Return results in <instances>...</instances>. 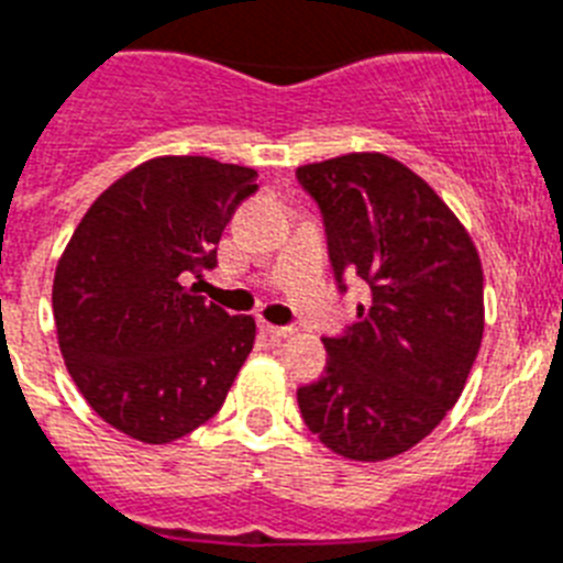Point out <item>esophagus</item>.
Wrapping results in <instances>:
<instances>
[{
    "instance_id": "1",
    "label": "esophagus",
    "mask_w": 563,
    "mask_h": 563,
    "mask_svg": "<svg viewBox=\"0 0 563 563\" xmlns=\"http://www.w3.org/2000/svg\"><path fill=\"white\" fill-rule=\"evenodd\" d=\"M260 329H263L266 334H272V338H277V340L291 338V334H295V329H291V325H274V323H266V320L260 323Z\"/></svg>"
}]
</instances>
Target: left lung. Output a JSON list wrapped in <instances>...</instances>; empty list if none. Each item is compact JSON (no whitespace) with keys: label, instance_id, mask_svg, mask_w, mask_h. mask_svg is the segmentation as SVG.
Returning a JSON list of instances; mask_svg holds the SVG:
<instances>
[{"label":"left lung","instance_id":"1","mask_svg":"<svg viewBox=\"0 0 563 563\" xmlns=\"http://www.w3.org/2000/svg\"><path fill=\"white\" fill-rule=\"evenodd\" d=\"M323 217L338 289L361 277L357 323L323 338L320 380L297 389L306 427L352 461L423 441L464 391L484 338V272L470 234L415 172L386 154L297 168Z\"/></svg>","mask_w":563,"mask_h":563}]
</instances>
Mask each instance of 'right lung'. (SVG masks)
Returning a JSON list of instances; mask_svg holds the SVG:
<instances>
[{
    "label": "right lung",
    "mask_w": 563,
    "mask_h": 563,
    "mask_svg": "<svg viewBox=\"0 0 563 563\" xmlns=\"http://www.w3.org/2000/svg\"><path fill=\"white\" fill-rule=\"evenodd\" d=\"M254 179L211 157L148 159L99 194L56 266L65 366L93 412L136 441H177L214 418L252 352L254 318L188 280L217 266Z\"/></svg>",
    "instance_id": "add662e5"
}]
</instances>
